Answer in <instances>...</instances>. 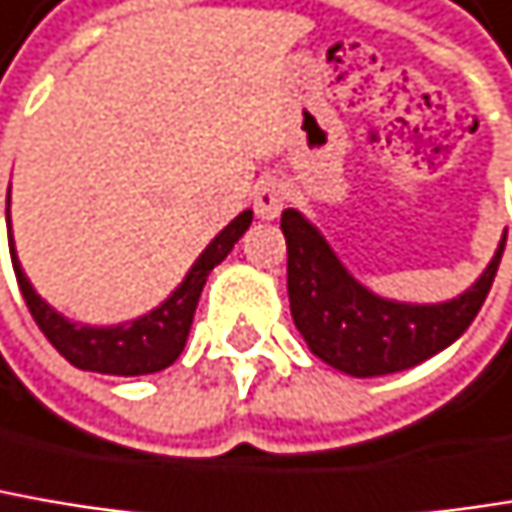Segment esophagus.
<instances>
[{"instance_id": "obj_1", "label": "esophagus", "mask_w": 512, "mask_h": 512, "mask_svg": "<svg viewBox=\"0 0 512 512\" xmlns=\"http://www.w3.org/2000/svg\"><path fill=\"white\" fill-rule=\"evenodd\" d=\"M287 202V184L278 175H263L255 187V213L260 219H278Z\"/></svg>"}]
</instances>
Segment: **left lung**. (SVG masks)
Returning a JSON list of instances; mask_svg holds the SVG:
<instances>
[{
	"label": "left lung",
	"instance_id": "1",
	"mask_svg": "<svg viewBox=\"0 0 512 512\" xmlns=\"http://www.w3.org/2000/svg\"><path fill=\"white\" fill-rule=\"evenodd\" d=\"M281 231L287 240L293 322L307 349L354 378L393 375L448 349L478 316L507 243L504 231L484 275L457 299L407 304L381 299L354 281L328 240L299 210L281 213Z\"/></svg>",
	"mask_w": 512,
	"mask_h": 512
}]
</instances>
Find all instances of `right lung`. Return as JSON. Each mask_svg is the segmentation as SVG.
<instances>
[{
	"label": "right lung",
	"instance_id": "1",
	"mask_svg": "<svg viewBox=\"0 0 512 512\" xmlns=\"http://www.w3.org/2000/svg\"><path fill=\"white\" fill-rule=\"evenodd\" d=\"M249 225H252V210H243L231 225H225L210 240L208 249L190 266L187 278L175 287V293L166 302H161L155 310H149L146 316H140L134 322L108 325V328L70 322L55 307L43 302L34 293L31 281L25 278L20 257L14 252V237L8 243H11V263H14V272H17L20 293H23L37 328L46 334V340L61 351L75 369L102 372V375H125L128 378V375L161 372V369L172 366L178 360V354L184 351V343H187L193 313H196V304H199V296H202V287L208 281L210 269L228 257V252L246 234Z\"/></svg>",
	"mask_w": 512,
	"mask_h": 512
}]
</instances>
